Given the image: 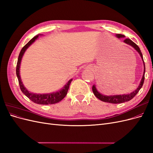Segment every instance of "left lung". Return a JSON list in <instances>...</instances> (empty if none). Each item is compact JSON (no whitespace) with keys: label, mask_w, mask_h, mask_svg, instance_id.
Returning a JSON list of instances; mask_svg holds the SVG:
<instances>
[{"label":"left lung","mask_w":153,"mask_h":153,"mask_svg":"<svg viewBox=\"0 0 153 153\" xmlns=\"http://www.w3.org/2000/svg\"><path fill=\"white\" fill-rule=\"evenodd\" d=\"M117 38H124V36L123 34H116ZM124 42L125 43H126L129 45L131 46L132 47H133L135 48L137 52H138V53L140 54V57L143 61V66H144V69H143V76L142 78V80L140 81V83L138 87L137 88V89H135L133 92H131L130 94H123V95H114V96H105L103 95L102 94L100 93V92L97 91L96 88L95 87V85H94L92 86V91H93L94 94L96 96V97L97 98H98L99 100H100L101 101H104V102H107V103H114V104H117V103H124V102H126V101H128L129 100H131V99H133L134 97L136 96V94L138 93V91H140V89L142 88L143 84V82H144V79H145V71H146V68H145V63L144 61H143V56L141 51L139 48V47L134 43L133 41L129 39L128 38H126L124 41Z\"/></svg>","instance_id":"obj_1"}]
</instances>
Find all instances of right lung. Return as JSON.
<instances>
[{"instance_id": "add662e5", "label": "right lung", "mask_w": 153, "mask_h": 153, "mask_svg": "<svg viewBox=\"0 0 153 153\" xmlns=\"http://www.w3.org/2000/svg\"><path fill=\"white\" fill-rule=\"evenodd\" d=\"M38 37H39V35L34 36V38L32 39H30L21 50L19 56H18L17 65H16V76L18 78V82H19V85H20V87L22 92L32 101H33V102L35 103L39 104V105L55 104V103H59V101H61L64 97L66 96L68 91L69 87V85H70L71 81L73 80L72 79L69 80L67 84L64 85V87L61 91H57L56 92H53V93H50V94H34V93H31V92H30L29 91H27V89L24 87V84H23V83L22 82L20 75V63H21L23 55H24L25 50L29 47V46L30 45H32L37 39H38Z\"/></svg>"}]
</instances>
